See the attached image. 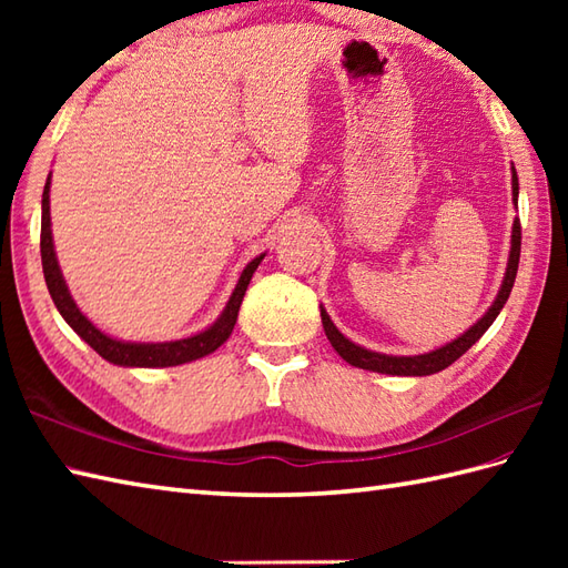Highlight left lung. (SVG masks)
I'll list each match as a JSON object with an SVG mask.
<instances>
[{
    "instance_id": "obj_1",
    "label": "left lung",
    "mask_w": 568,
    "mask_h": 568,
    "mask_svg": "<svg viewBox=\"0 0 568 568\" xmlns=\"http://www.w3.org/2000/svg\"><path fill=\"white\" fill-rule=\"evenodd\" d=\"M517 190H520V187H517V173L513 168V200H515V204H517ZM520 244H523V229H520V220H515L513 222V239H510V258H508V268H505V277H503V285L498 291V297L493 300V305L488 307L486 315L480 317L474 324V327L464 332L462 336H458V339L444 344L439 348H434V352H429V354L388 356V354L371 352V348H364V346H358L354 342H348L346 336L334 327V322L329 320L327 310L320 307L324 334H327V339L334 346V352L339 354L346 361V364H352L356 368L388 373V376H432V373H439L446 366H452L458 356H464L468 348L486 334V329L500 315L503 305L508 303L513 283H515V275H517V263H520Z\"/></svg>"
}]
</instances>
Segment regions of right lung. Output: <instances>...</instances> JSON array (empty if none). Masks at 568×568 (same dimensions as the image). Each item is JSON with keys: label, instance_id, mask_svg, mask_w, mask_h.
<instances>
[{"label": "right lung", "instance_id": "add662e5", "mask_svg": "<svg viewBox=\"0 0 568 568\" xmlns=\"http://www.w3.org/2000/svg\"><path fill=\"white\" fill-rule=\"evenodd\" d=\"M48 192H51V175L45 180L43 187V200H41V263H43V275H45V285L48 293H51L53 303L58 307L60 315L70 324L72 329L82 336L94 352H98L102 358L110 361V364L116 366H136V368H165V366H180V364H190V361H197L202 356H207L216 352L232 334L236 317H239V307L241 300L246 295V287L251 283V275L256 273L258 263L263 261L265 253L253 258L244 273H241L239 283L234 287L232 297L224 307L212 327H207L200 334H192L187 339H175V342H159V344H141V342H122V339H112L104 332H100L94 324L82 315L80 307L72 300L65 277L60 273V265L55 258V248H53V232H51V200H48Z\"/></svg>", "mask_w": 568, "mask_h": 568}]
</instances>
